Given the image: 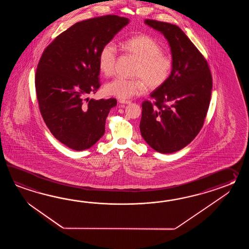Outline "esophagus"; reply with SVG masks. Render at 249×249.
I'll list each match as a JSON object with an SVG mask.
<instances>
[{
  "label": "esophagus",
  "instance_id": "esophagus-1",
  "mask_svg": "<svg viewBox=\"0 0 249 249\" xmlns=\"http://www.w3.org/2000/svg\"><path fill=\"white\" fill-rule=\"evenodd\" d=\"M118 102H119L120 104H130V103H131V101H125V100H119Z\"/></svg>",
  "mask_w": 249,
  "mask_h": 249
}]
</instances>
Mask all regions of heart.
<instances>
[{
	"mask_svg": "<svg viewBox=\"0 0 249 249\" xmlns=\"http://www.w3.org/2000/svg\"><path fill=\"white\" fill-rule=\"evenodd\" d=\"M124 49L137 59L132 71L133 78H116L105 85L107 94L119 99H130L141 95L148 87L157 89L168 80L174 61L154 38L141 35L124 42ZM118 50L115 42H108L99 54V69L106 76L115 73Z\"/></svg>",
	"mask_w": 249,
	"mask_h": 249,
	"instance_id": "heart-1",
	"label": "heart"
}]
</instances>
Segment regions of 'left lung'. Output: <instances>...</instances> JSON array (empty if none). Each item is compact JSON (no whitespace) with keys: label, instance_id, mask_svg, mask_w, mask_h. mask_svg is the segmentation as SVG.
Segmentation results:
<instances>
[{"label":"left lung","instance_id":"8db88e82","mask_svg":"<svg viewBox=\"0 0 249 249\" xmlns=\"http://www.w3.org/2000/svg\"><path fill=\"white\" fill-rule=\"evenodd\" d=\"M169 42L173 71L164 85L142 102L140 129L156 151L174 153L191 143L204 125L211 100L213 80L207 59L180 27L146 19Z\"/></svg>","mask_w":249,"mask_h":249}]
</instances>
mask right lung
<instances>
[{"mask_svg":"<svg viewBox=\"0 0 249 249\" xmlns=\"http://www.w3.org/2000/svg\"><path fill=\"white\" fill-rule=\"evenodd\" d=\"M129 23L117 15L77 22L43 51L36 73L38 106L49 130L74 150L94 145L105 132L106 118L117 100L88 95L101 86V48Z\"/></svg>","mask_w":249,"mask_h":249,"instance_id":"1","label":"right lung"}]
</instances>
